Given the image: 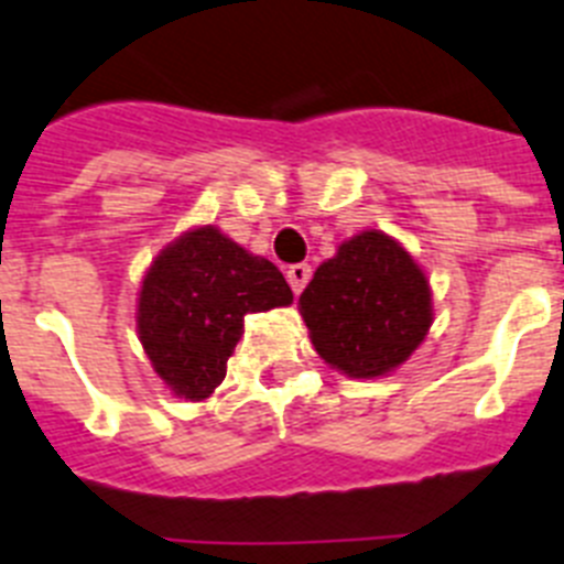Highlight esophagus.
Listing matches in <instances>:
<instances>
[{
    "instance_id": "obj_1",
    "label": "esophagus",
    "mask_w": 564,
    "mask_h": 564,
    "mask_svg": "<svg viewBox=\"0 0 564 564\" xmlns=\"http://www.w3.org/2000/svg\"><path fill=\"white\" fill-rule=\"evenodd\" d=\"M310 278H312L310 263H295V267L286 269V281H289V286H292V292H295V295H301L303 286L310 283Z\"/></svg>"
}]
</instances>
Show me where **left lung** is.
I'll list each match as a JSON object with an SVG mask.
<instances>
[{"instance_id":"left-lung-1","label":"left lung","mask_w":564,"mask_h":564,"mask_svg":"<svg viewBox=\"0 0 564 564\" xmlns=\"http://www.w3.org/2000/svg\"><path fill=\"white\" fill-rule=\"evenodd\" d=\"M323 364L351 380L398 371L429 335L434 297L417 258L383 229L343 241L297 301Z\"/></svg>"}]
</instances>
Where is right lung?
I'll list each match as a JSON object with an SVG mask.
<instances>
[{"instance_id":"add662e5","label":"right lung","mask_w":564,"mask_h":564,"mask_svg":"<svg viewBox=\"0 0 564 564\" xmlns=\"http://www.w3.org/2000/svg\"><path fill=\"white\" fill-rule=\"evenodd\" d=\"M292 303L272 261L235 243L215 224L181 232L147 267L135 329L153 371L175 398L204 403L227 377L243 317Z\"/></svg>"}]
</instances>
